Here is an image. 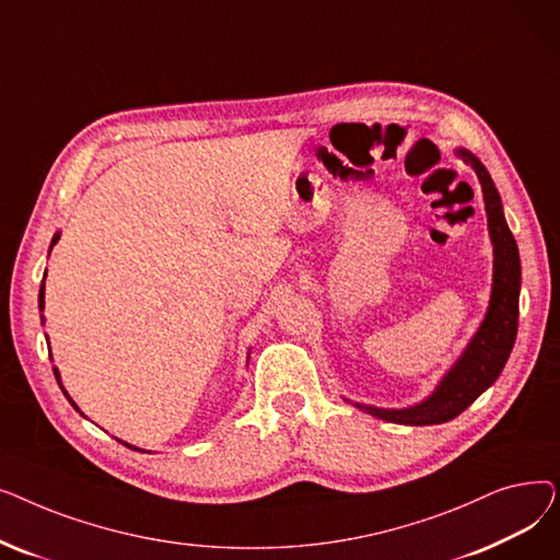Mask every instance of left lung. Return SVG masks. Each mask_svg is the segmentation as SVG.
Here are the masks:
<instances>
[{
	"mask_svg": "<svg viewBox=\"0 0 560 560\" xmlns=\"http://www.w3.org/2000/svg\"><path fill=\"white\" fill-rule=\"evenodd\" d=\"M454 154L463 159L467 165H472L483 190L488 233L492 243L490 302L477 334L467 342L463 354L445 372V376L438 381L435 390L427 399L406 408H378L351 401L357 408H361L363 413L393 424L429 427L458 418L463 410L481 393H486L499 378V374H502L517 336L522 268L517 243L504 218L502 197H499L486 165L472 152L458 147Z\"/></svg>",
	"mask_w": 560,
	"mask_h": 560,
	"instance_id": "8db88e82",
	"label": "left lung"
}]
</instances>
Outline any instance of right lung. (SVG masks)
<instances>
[{"label":"right lung","instance_id":"right-lung-1","mask_svg":"<svg viewBox=\"0 0 560 560\" xmlns=\"http://www.w3.org/2000/svg\"><path fill=\"white\" fill-rule=\"evenodd\" d=\"M58 238H61V233H54V238H51V245H49V252L54 249V245L58 243ZM45 277H47V270H45ZM38 308H40V311L45 308V279H43V283H40V292H38ZM40 319L45 322V315H40ZM49 359H51V351H49ZM247 363H249V354H247ZM54 376H56V381H58V386H61L63 395L68 397V401H70V404H72V406H74V408L79 410V406H77V404L72 401V397L68 395V390H66V388H63V384H61V372H58V368H54ZM79 413H81V410H79ZM81 416H83V413H81ZM120 443H122V445H127L129 450H138V447H133V445L125 443V440H120ZM138 452H144V450H138Z\"/></svg>","mask_w":560,"mask_h":560}]
</instances>
